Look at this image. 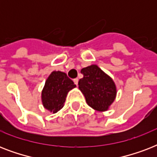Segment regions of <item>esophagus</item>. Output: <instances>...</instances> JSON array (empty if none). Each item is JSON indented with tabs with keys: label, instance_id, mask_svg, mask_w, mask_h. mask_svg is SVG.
<instances>
[{
	"label": "esophagus",
	"instance_id": "1",
	"mask_svg": "<svg viewBox=\"0 0 157 157\" xmlns=\"http://www.w3.org/2000/svg\"><path fill=\"white\" fill-rule=\"evenodd\" d=\"M74 81V83L76 84V86H78V81H79V79L78 78H76V79H74L73 80Z\"/></svg>",
	"mask_w": 157,
	"mask_h": 157
}]
</instances>
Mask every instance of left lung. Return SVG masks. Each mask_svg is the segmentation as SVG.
<instances>
[{"mask_svg":"<svg viewBox=\"0 0 157 157\" xmlns=\"http://www.w3.org/2000/svg\"><path fill=\"white\" fill-rule=\"evenodd\" d=\"M83 78L79 81V90L87 104L98 112H106L117 97V86L110 76L95 64L81 69Z\"/></svg>","mask_w":157,"mask_h":157,"instance_id":"1","label":"left lung"}]
</instances>
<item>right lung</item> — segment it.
I'll return each mask as SVG.
<instances>
[{"mask_svg":"<svg viewBox=\"0 0 157 157\" xmlns=\"http://www.w3.org/2000/svg\"><path fill=\"white\" fill-rule=\"evenodd\" d=\"M76 86L65 72L53 71L46 79L41 91L43 107L50 112H58L63 107L67 93Z\"/></svg>","mask_w":157,"mask_h":157,"instance_id":"add662e5","label":"right lung"}]
</instances>
